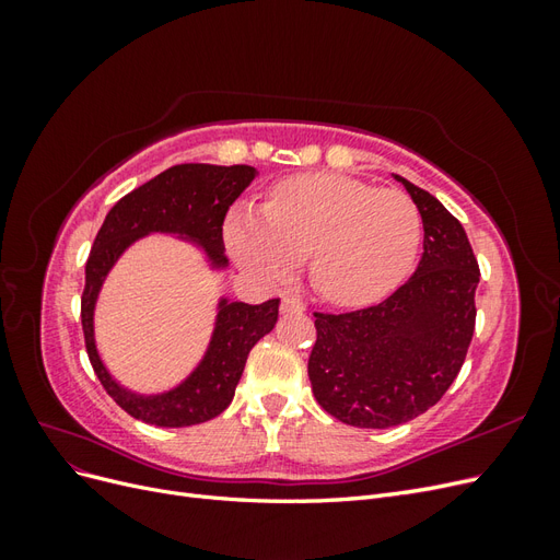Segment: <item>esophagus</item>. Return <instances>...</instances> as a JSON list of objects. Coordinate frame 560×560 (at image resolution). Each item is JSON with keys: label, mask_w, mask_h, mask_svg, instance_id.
<instances>
[{"label": "esophagus", "mask_w": 560, "mask_h": 560, "mask_svg": "<svg viewBox=\"0 0 560 560\" xmlns=\"http://www.w3.org/2000/svg\"><path fill=\"white\" fill-rule=\"evenodd\" d=\"M280 313L282 315H290V313H303V303L294 296H284L280 301Z\"/></svg>", "instance_id": "34e87169"}]
</instances>
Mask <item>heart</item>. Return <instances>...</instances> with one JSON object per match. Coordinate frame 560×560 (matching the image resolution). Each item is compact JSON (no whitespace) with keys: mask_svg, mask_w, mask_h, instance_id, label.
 Here are the masks:
<instances>
[{"mask_svg":"<svg viewBox=\"0 0 560 560\" xmlns=\"http://www.w3.org/2000/svg\"><path fill=\"white\" fill-rule=\"evenodd\" d=\"M422 241L413 198L338 173L280 179L264 210L238 206L224 222L231 259L261 284L290 280L311 252L315 290L338 306H364L411 273Z\"/></svg>","mask_w":560,"mask_h":560,"instance_id":"heart-1","label":"heart"}]
</instances>
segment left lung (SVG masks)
<instances>
[{"mask_svg":"<svg viewBox=\"0 0 560 560\" xmlns=\"http://www.w3.org/2000/svg\"><path fill=\"white\" fill-rule=\"evenodd\" d=\"M422 217L416 273L378 306L315 313L308 378L317 404L352 428L387 430L444 397L471 343L479 264L463 224L432 194L395 175Z\"/></svg>","mask_w":560,"mask_h":560,"instance_id":"left-lung-1","label":"left lung"}]
</instances>
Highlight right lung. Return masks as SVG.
<instances>
[{"mask_svg": "<svg viewBox=\"0 0 560 560\" xmlns=\"http://www.w3.org/2000/svg\"><path fill=\"white\" fill-rule=\"evenodd\" d=\"M257 177L252 165L182 163L124 196L100 226L86 261V287L81 296V327L89 360L107 395L126 413L149 425L189 428L222 413L235 395L247 354L278 322L280 299L249 306L243 301L217 303L210 346L198 366L177 387L159 395H140L118 383L95 346V303L121 254L149 233H173L202 249L210 268L224 270L222 224L233 200Z\"/></svg>", "mask_w": 560, "mask_h": 560, "instance_id": "1", "label": "right lung"}]
</instances>
